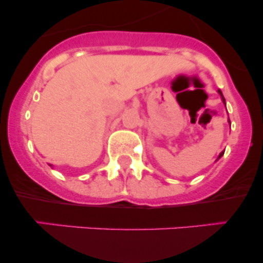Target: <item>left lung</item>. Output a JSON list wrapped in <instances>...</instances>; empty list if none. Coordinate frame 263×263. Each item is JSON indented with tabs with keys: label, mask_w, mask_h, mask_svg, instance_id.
Returning <instances> with one entry per match:
<instances>
[{
	"label": "left lung",
	"mask_w": 263,
	"mask_h": 263,
	"mask_svg": "<svg viewBox=\"0 0 263 263\" xmlns=\"http://www.w3.org/2000/svg\"><path fill=\"white\" fill-rule=\"evenodd\" d=\"M218 92H219V96L222 97V101H223V103H224V98H223V96H222L221 90H218ZM224 106H226V103H224ZM229 122H230V120H229ZM223 154H224V152H221V154H219V156H218V159H219V157H222V155H223Z\"/></svg>",
	"instance_id": "8db88e82"
}]
</instances>
